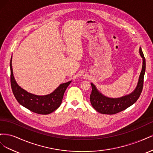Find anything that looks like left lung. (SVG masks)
<instances>
[{
    "mask_svg": "<svg viewBox=\"0 0 153 153\" xmlns=\"http://www.w3.org/2000/svg\"><path fill=\"white\" fill-rule=\"evenodd\" d=\"M139 53L142 58V70L135 89L131 93L120 98H109L103 95L94 84L91 83L92 92L90 95V101L92 107L97 112L103 114H115L126 109L137 101L142 91L143 77L146 71V59L141 47L139 48Z\"/></svg>",
    "mask_w": 153,
    "mask_h": 153,
    "instance_id": "obj_1",
    "label": "left lung"
}]
</instances>
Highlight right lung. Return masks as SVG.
Masks as SVG:
<instances>
[{
	"instance_id": "obj_1",
	"label": "right lung",
	"mask_w": 153,
	"mask_h": 153,
	"mask_svg": "<svg viewBox=\"0 0 153 153\" xmlns=\"http://www.w3.org/2000/svg\"><path fill=\"white\" fill-rule=\"evenodd\" d=\"M11 85L15 98L21 105L34 113L49 114L57 110L61 105L64 92L71 82L69 81L60 84L52 93L39 96L31 94L18 85L13 75L12 57L10 61Z\"/></svg>"
}]
</instances>
